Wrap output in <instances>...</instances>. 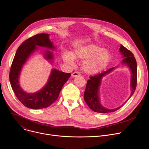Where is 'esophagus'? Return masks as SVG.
Masks as SVG:
<instances>
[{"label":"esophagus","instance_id":"34e87169","mask_svg":"<svg viewBox=\"0 0 149 149\" xmlns=\"http://www.w3.org/2000/svg\"><path fill=\"white\" fill-rule=\"evenodd\" d=\"M80 74L79 73V72H74V73H72L71 74V76L73 78H75V77H76L77 76H80Z\"/></svg>","mask_w":149,"mask_h":149}]
</instances>
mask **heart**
<instances>
[{
    "label": "heart",
    "instance_id": "heart-1",
    "mask_svg": "<svg viewBox=\"0 0 149 149\" xmlns=\"http://www.w3.org/2000/svg\"><path fill=\"white\" fill-rule=\"evenodd\" d=\"M64 62L74 63L75 59L83 60L81 67L88 75H95L102 71L111 60V54L107 49L94 44L79 45L74 47L72 52L64 50L62 53Z\"/></svg>",
    "mask_w": 149,
    "mask_h": 149
}]
</instances>
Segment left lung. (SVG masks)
Returning a JSON list of instances; mask_svg holds the SVG:
<instances>
[{"mask_svg": "<svg viewBox=\"0 0 149 149\" xmlns=\"http://www.w3.org/2000/svg\"><path fill=\"white\" fill-rule=\"evenodd\" d=\"M119 52L122 55V57L124 58L122 61V64L126 65L130 68L131 72V95L125 102L116 108L108 109L104 107L100 101V90L101 85L102 78L106 75L111 73L116 68V67H113L112 68L109 69L105 72H104L101 74L95 75L94 77H91L90 80L87 81L86 90L84 93V100L86 103L88 105L92 110L95 112L101 113H111L117 111L118 109L120 108L134 94L136 86V79H137V66L135 58L133 54L129 51L127 48L123 47L122 45H120Z\"/></svg>", "mask_w": 149, "mask_h": 149, "instance_id": "8db88e82", "label": "left lung"}]
</instances>
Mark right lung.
<instances>
[{
  "instance_id": "obj_1",
  "label": "right lung",
  "mask_w": 149,
  "mask_h": 149,
  "mask_svg": "<svg viewBox=\"0 0 149 149\" xmlns=\"http://www.w3.org/2000/svg\"><path fill=\"white\" fill-rule=\"evenodd\" d=\"M49 36L47 33L38 34L24 41L17 49L10 70L9 81L15 96L25 107L33 110L44 108L52 104L58 98L62 87L71 76L70 73L53 68L47 83L39 91L28 93L19 85V76L23 66L33 53L40 49L38 47L52 50L56 49ZM41 49L44 58L52 65L54 61L53 53L49 49Z\"/></svg>"
}]
</instances>
